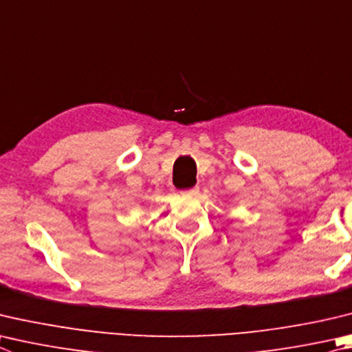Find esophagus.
<instances>
[{
	"mask_svg": "<svg viewBox=\"0 0 352 352\" xmlns=\"http://www.w3.org/2000/svg\"><path fill=\"white\" fill-rule=\"evenodd\" d=\"M198 189L197 186H194V188H189V189H184V190H182V195H184V197H195L197 194H198Z\"/></svg>",
	"mask_w": 352,
	"mask_h": 352,
	"instance_id": "1",
	"label": "esophagus"
}]
</instances>
